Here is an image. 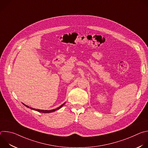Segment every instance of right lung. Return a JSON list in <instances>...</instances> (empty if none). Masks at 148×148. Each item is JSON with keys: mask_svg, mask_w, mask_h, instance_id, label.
Returning <instances> with one entry per match:
<instances>
[{"mask_svg": "<svg viewBox=\"0 0 148 148\" xmlns=\"http://www.w3.org/2000/svg\"><path fill=\"white\" fill-rule=\"evenodd\" d=\"M64 103H64L63 104H62L61 106H60L59 107H58L57 108H56V109H54V110H37V109H34V108H30L32 110H35V111H38V112H42V113H50V112H54V111H55L56 110H58V109H60V108H61L63 105H64ZM23 104H24L23 103ZM25 106L26 107H27V108H29V106H27V105H25V104H24Z\"/></svg>", "mask_w": 148, "mask_h": 148, "instance_id": "add662e5", "label": "right lung"}]
</instances>
